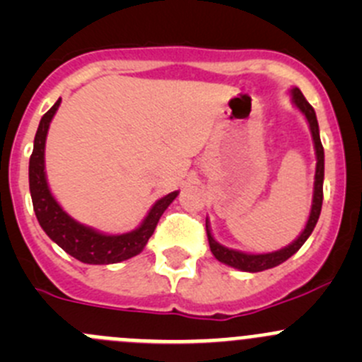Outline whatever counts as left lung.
<instances>
[{
    "label": "left lung",
    "instance_id": "1",
    "mask_svg": "<svg viewBox=\"0 0 362 362\" xmlns=\"http://www.w3.org/2000/svg\"><path fill=\"white\" fill-rule=\"evenodd\" d=\"M293 94V103L296 105L299 112L305 115V119L308 120L310 131H312V138H313V147H315V156H317V168H315V182H313V199H312V210H310V217L308 222H306L305 229H303L301 235L294 240L291 245L284 247V249L275 250V252H268V254H247V252H240L235 249H228V247L221 245L218 242H215V238L211 236L210 231V224H208L206 218V236H208V243H210V250L211 254L215 255V259L224 264L231 266V268L242 269V272H250V273H257V272H264V269L275 268V266L282 264L284 261L294 255L296 252L303 247V243L308 240V236L312 235L313 228H315L317 221H319L320 215V208H322V184H324V147L320 144V136H319V122H317V115L315 110L312 108V105L305 100V96L301 94V90L298 87H294L291 90Z\"/></svg>",
    "mask_w": 362,
    "mask_h": 362
}]
</instances>
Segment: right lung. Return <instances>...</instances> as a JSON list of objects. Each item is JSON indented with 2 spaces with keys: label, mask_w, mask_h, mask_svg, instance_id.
Listing matches in <instances>:
<instances>
[{
  "label": "right lung",
  "mask_w": 362,
  "mask_h": 362,
  "mask_svg": "<svg viewBox=\"0 0 362 362\" xmlns=\"http://www.w3.org/2000/svg\"><path fill=\"white\" fill-rule=\"evenodd\" d=\"M59 105L61 98L40 120L35 136V147H33V154L29 158V191H31L36 218L52 242H56L64 252L86 264H113V262L134 257L145 249L160 215L177 198L178 191L170 192L164 198L158 199L147 217L144 218V222L136 229L124 233V235H105V233L87 228L69 217L59 206V203L54 199L45 175L47 133H49L50 120L56 115Z\"/></svg>",
  "instance_id": "obj_1"
}]
</instances>
